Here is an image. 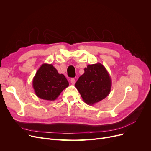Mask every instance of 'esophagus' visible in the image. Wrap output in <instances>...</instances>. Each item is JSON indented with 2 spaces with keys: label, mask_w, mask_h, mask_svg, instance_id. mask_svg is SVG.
I'll return each mask as SVG.
<instances>
[{
  "label": "esophagus",
  "mask_w": 151,
  "mask_h": 151,
  "mask_svg": "<svg viewBox=\"0 0 151 151\" xmlns=\"http://www.w3.org/2000/svg\"><path fill=\"white\" fill-rule=\"evenodd\" d=\"M70 82H71V83L72 84H75V83H76L75 79V78H71V79H70Z\"/></svg>",
  "instance_id": "1"
}]
</instances>
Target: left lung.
<instances>
[{
    "label": "left lung",
    "instance_id": "1",
    "mask_svg": "<svg viewBox=\"0 0 151 151\" xmlns=\"http://www.w3.org/2000/svg\"><path fill=\"white\" fill-rule=\"evenodd\" d=\"M112 81L106 68L101 63L88 65L75 87L86 104L93 105L106 98L111 92Z\"/></svg>",
    "mask_w": 151,
    "mask_h": 151
}]
</instances>
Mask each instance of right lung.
<instances>
[{
  "label": "right lung",
  "instance_id": "add662e5",
  "mask_svg": "<svg viewBox=\"0 0 151 151\" xmlns=\"http://www.w3.org/2000/svg\"><path fill=\"white\" fill-rule=\"evenodd\" d=\"M65 76L59 74L52 64L43 63L37 70L32 81L36 96L42 99L53 101L68 86Z\"/></svg>",
  "mask_w": 151,
  "mask_h": 151
}]
</instances>
